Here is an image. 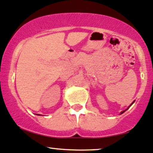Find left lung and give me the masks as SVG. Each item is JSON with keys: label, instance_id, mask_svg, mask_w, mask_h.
Returning a JSON list of instances; mask_svg holds the SVG:
<instances>
[{"label": "left lung", "instance_id": "1", "mask_svg": "<svg viewBox=\"0 0 153 153\" xmlns=\"http://www.w3.org/2000/svg\"><path fill=\"white\" fill-rule=\"evenodd\" d=\"M134 101H133V102H132V103H131L130 105H129V107H128V108H126V109H125V110L122 111V112H121V113H120V114H123V113H124V112H125V111H127V110L128 109V108H129V107H130V106H131V105H132V104H133V103H134Z\"/></svg>", "mask_w": 153, "mask_h": 153}]
</instances>
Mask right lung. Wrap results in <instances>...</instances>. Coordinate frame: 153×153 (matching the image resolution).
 <instances>
[{
    "label": "right lung",
    "mask_w": 153,
    "mask_h": 153,
    "mask_svg": "<svg viewBox=\"0 0 153 153\" xmlns=\"http://www.w3.org/2000/svg\"><path fill=\"white\" fill-rule=\"evenodd\" d=\"M36 115H40V114H36Z\"/></svg>",
    "instance_id": "1"
}]
</instances>
